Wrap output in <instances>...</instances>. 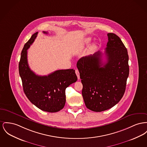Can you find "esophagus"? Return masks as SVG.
I'll use <instances>...</instances> for the list:
<instances>
[{
  "label": "esophagus",
  "instance_id": "obj_1",
  "mask_svg": "<svg viewBox=\"0 0 147 147\" xmlns=\"http://www.w3.org/2000/svg\"><path fill=\"white\" fill-rule=\"evenodd\" d=\"M76 75H77V76L78 77V79H80V76H79V70H78V69L76 70Z\"/></svg>",
  "mask_w": 147,
  "mask_h": 147
}]
</instances>
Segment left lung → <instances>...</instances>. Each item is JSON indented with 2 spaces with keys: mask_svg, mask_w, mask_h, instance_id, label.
<instances>
[{
  "mask_svg": "<svg viewBox=\"0 0 147 147\" xmlns=\"http://www.w3.org/2000/svg\"><path fill=\"white\" fill-rule=\"evenodd\" d=\"M107 35L106 63L102 61V53L98 51L82 57L77 64L84 103L87 108L96 112L109 109L121 100L129 76L127 48L117 35Z\"/></svg>",
  "mask_w": 147,
  "mask_h": 147,
  "instance_id": "1",
  "label": "left lung"
}]
</instances>
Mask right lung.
Masks as SVG:
<instances>
[{
    "instance_id": "add662e5",
    "label": "right lung",
    "mask_w": 147,
    "mask_h": 147,
    "mask_svg": "<svg viewBox=\"0 0 147 147\" xmlns=\"http://www.w3.org/2000/svg\"><path fill=\"white\" fill-rule=\"evenodd\" d=\"M38 33L32 35L22 51L19 63V75L24 92L32 103L45 112H57L65 105V89L77 80V77L73 69L58 70L44 76L36 75L31 70L28 63L27 50Z\"/></svg>"
}]
</instances>
